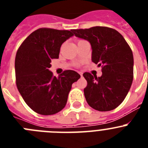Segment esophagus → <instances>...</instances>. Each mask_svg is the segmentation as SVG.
<instances>
[{
  "mask_svg": "<svg viewBox=\"0 0 148 148\" xmlns=\"http://www.w3.org/2000/svg\"><path fill=\"white\" fill-rule=\"evenodd\" d=\"M78 73H79V75H80L81 76H82V75H83V73H82V72H78Z\"/></svg>",
  "mask_w": 148,
  "mask_h": 148,
  "instance_id": "esophagus-1",
  "label": "esophagus"
}]
</instances>
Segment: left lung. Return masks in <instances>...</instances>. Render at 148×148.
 <instances>
[{
    "label": "left lung",
    "instance_id": "8db88e82",
    "mask_svg": "<svg viewBox=\"0 0 148 148\" xmlns=\"http://www.w3.org/2000/svg\"><path fill=\"white\" fill-rule=\"evenodd\" d=\"M75 36L88 40L92 48V61L101 66V77L84 73L87 82L84 90L89 105L99 111H110L121 104L133 79V56L122 35L116 29L93 27L73 29Z\"/></svg>",
    "mask_w": 148,
    "mask_h": 148
}]
</instances>
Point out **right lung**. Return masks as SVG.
I'll use <instances>...</instances> for the list:
<instances>
[{"mask_svg":"<svg viewBox=\"0 0 148 148\" xmlns=\"http://www.w3.org/2000/svg\"><path fill=\"white\" fill-rule=\"evenodd\" d=\"M71 31L38 29L17 51V87L27 105L38 114L53 115L64 109L72 84L81 77L74 70H65L57 78L49 70L51 60L59 57L63 43L73 35Z\"/></svg>","mask_w":148,"mask_h":148,"instance_id":"1","label":"right lung"}]
</instances>
